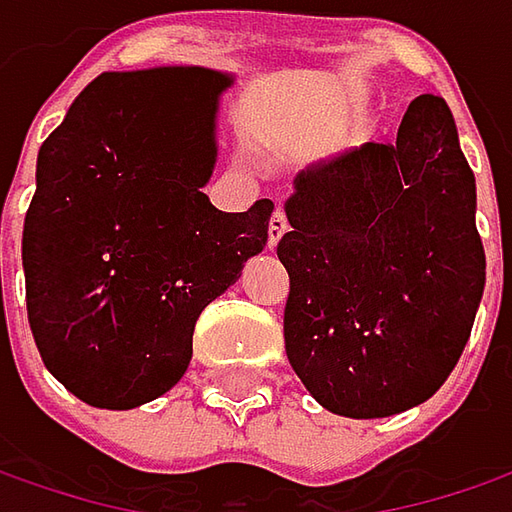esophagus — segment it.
<instances>
[{
	"label": "esophagus",
	"instance_id": "esophagus-1",
	"mask_svg": "<svg viewBox=\"0 0 512 512\" xmlns=\"http://www.w3.org/2000/svg\"><path fill=\"white\" fill-rule=\"evenodd\" d=\"M286 214L280 212V209H275V214H272V220H269V240H266V246L269 249H275L278 246V240L286 234Z\"/></svg>",
	"mask_w": 512,
	"mask_h": 512
}]
</instances>
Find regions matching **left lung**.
I'll use <instances>...</instances> for the list:
<instances>
[{
	"label": "left lung",
	"mask_w": 512,
	"mask_h": 512,
	"mask_svg": "<svg viewBox=\"0 0 512 512\" xmlns=\"http://www.w3.org/2000/svg\"><path fill=\"white\" fill-rule=\"evenodd\" d=\"M283 341L312 398L346 418L424 404L458 364L484 292L476 177L447 102H410L395 143L295 177Z\"/></svg>",
	"instance_id": "obj_1"
}]
</instances>
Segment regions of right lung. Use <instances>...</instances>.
<instances>
[{
    "label": "right lung",
    "instance_id": "add662e5",
    "mask_svg": "<svg viewBox=\"0 0 512 512\" xmlns=\"http://www.w3.org/2000/svg\"><path fill=\"white\" fill-rule=\"evenodd\" d=\"M209 68L100 74L39 148L22 232L25 303L48 372L79 401L131 410L174 387L200 312L263 252L275 203L220 212Z\"/></svg>",
    "mask_w": 512,
    "mask_h": 512
}]
</instances>
